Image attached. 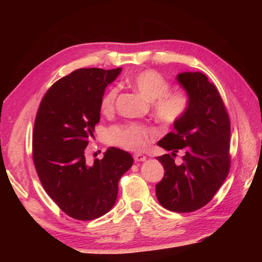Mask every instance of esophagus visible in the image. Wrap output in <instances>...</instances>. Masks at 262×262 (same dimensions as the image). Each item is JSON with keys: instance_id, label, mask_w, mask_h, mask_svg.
Masks as SVG:
<instances>
[{"instance_id": "esophagus-1", "label": "esophagus", "mask_w": 262, "mask_h": 262, "mask_svg": "<svg viewBox=\"0 0 262 262\" xmlns=\"http://www.w3.org/2000/svg\"><path fill=\"white\" fill-rule=\"evenodd\" d=\"M134 160H135V162H143V161L146 160V157L144 154L136 153V154H134Z\"/></svg>"}]
</instances>
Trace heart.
<instances>
[{"label": "heart", "mask_w": 262, "mask_h": 262, "mask_svg": "<svg viewBox=\"0 0 262 262\" xmlns=\"http://www.w3.org/2000/svg\"><path fill=\"white\" fill-rule=\"evenodd\" d=\"M129 84L143 97L152 101L154 114L166 124H173L180 120L190 107V97L188 92L185 90H169L170 82L155 70L138 72L130 77ZM118 92L119 89L113 86L102 96L100 109L104 115L114 113ZM155 136L157 129L152 126L140 122H125L111 126L107 140L111 145L138 152L143 151Z\"/></svg>", "instance_id": "obj_1"}]
</instances>
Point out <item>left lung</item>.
<instances>
[{
	"label": "left lung",
	"mask_w": 262,
	"mask_h": 262,
	"mask_svg": "<svg viewBox=\"0 0 262 262\" xmlns=\"http://www.w3.org/2000/svg\"><path fill=\"white\" fill-rule=\"evenodd\" d=\"M178 81L190 97V107L158 143L173 153L158 157L164 177L155 188L164 208L190 213L207 205L229 174L231 121L219 90L205 74L185 72ZM179 149L185 155L177 166L173 158Z\"/></svg>",
	"instance_id": "8db88e82"
}]
</instances>
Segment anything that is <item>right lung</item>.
Here are the masks:
<instances>
[{"instance_id": "add662e5", "label": "right lung", "mask_w": 262, "mask_h": 262, "mask_svg": "<svg viewBox=\"0 0 262 262\" xmlns=\"http://www.w3.org/2000/svg\"><path fill=\"white\" fill-rule=\"evenodd\" d=\"M121 69H80L56 81L43 96L32 132V160L41 185L60 210L91 221L113 208L132 155L110 147L86 164L84 151L100 121L105 86Z\"/></svg>"}]
</instances>
